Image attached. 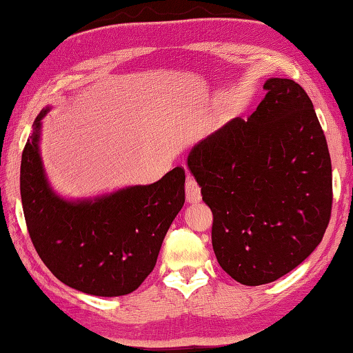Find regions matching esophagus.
<instances>
[{"instance_id":"esophagus-1","label":"esophagus","mask_w":353,"mask_h":353,"mask_svg":"<svg viewBox=\"0 0 353 353\" xmlns=\"http://www.w3.org/2000/svg\"><path fill=\"white\" fill-rule=\"evenodd\" d=\"M185 193H187V202H190V204H194V202H199L202 199L201 187L191 176H188L187 182H185Z\"/></svg>"}]
</instances>
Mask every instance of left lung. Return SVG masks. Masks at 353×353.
<instances>
[{
  "mask_svg": "<svg viewBox=\"0 0 353 353\" xmlns=\"http://www.w3.org/2000/svg\"><path fill=\"white\" fill-rule=\"evenodd\" d=\"M248 119L236 117L187 159L213 213L219 266L248 286L271 283L318 248L332 213V162L312 99L271 77Z\"/></svg>",
  "mask_w": 353,
  "mask_h": 353,
  "instance_id": "left-lung-1",
  "label": "left lung"
}]
</instances>
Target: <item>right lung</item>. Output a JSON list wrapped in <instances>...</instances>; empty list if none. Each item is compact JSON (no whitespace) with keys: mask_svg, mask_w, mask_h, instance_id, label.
Masks as SVG:
<instances>
[{"mask_svg":"<svg viewBox=\"0 0 353 353\" xmlns=\"http://www.w3.org/2000/svg\"><path fill=\"white\" fill-rule=\"evenodd\" d=\"M21 155L20 191L35 250L70 288L101 297L135 291L152 272L163 238L185 202L181 166L151 185H132L83 199L57 194L40 154L41 119Z\"/></svg>","mask_w":353,"mask_h":353,"instance_id":"right-lung-1","label":"right lung"}]
</instances>
